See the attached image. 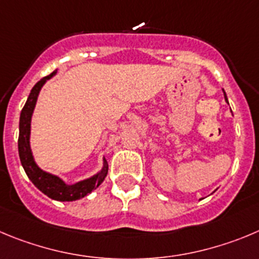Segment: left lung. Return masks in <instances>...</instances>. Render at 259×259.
I'll return each mask as SVG.
<instances>
[{"label": "left lung", "mask_w": 259, "mask_h": 259, "mask_svg": "<svg viewBox=\"0 0 259 259\" xmlns=\"http://www.w3.org/2000/svg\"><path fill=\"white\" fill-rule=\"evenodd\" d=\"M224 93H225V92H224ZM225 100H226V102H228V97H226V94H225ZM229 103V102H228Z\"/></svg>", "instance_id": "1"}]
</instances>
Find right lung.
Listing matches in <instances>:
<instances>
[{"label": "right lung", "mask_w": 259, "mask_h": 259, "mask_svg": "<svg viewBox=\"0 0 259 259\" xmlns=\"http://www.w3.org/2000/svg\"><path fill=\"white\" fill-rule=\"evenodd\" d=\"M56 74V70L50 74L48 76H45L40 79L33 88H31L30 94H29L28 100H26L25 105H24L23 110L20 113V122H19V157H20L21 165H23L24 170H25L26 175L30 179V181L42 193H45L47 197L51 199L60 200V202H71V200L80 199V198L85 197L87 194L98 188L101 185L105 178L107 176L108 165L107 161L103 159V167L97 175L92 176V178L87 179V180L79 181L76 184L67 185L60 178L51 174L45 172L40 170L34 162L33 154L30 151V144H29V137H30V120L31 115H33V110L37 103L38 94H39L40 88L43 84L51 79L53 75Z\"/></svg>", "instance_id": "right-lung-1"}]
</instances>
